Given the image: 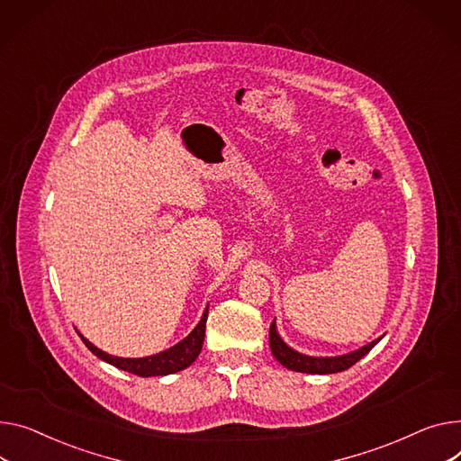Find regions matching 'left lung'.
<instances>
[{
    "label": "left lung",
    "mask_w": 461,
    "mask_h": 461,
    "mask_svg": "<svg viewBox=\"0 0 461 461\" xmlns=\"http://www.w3.org/2000/svg\"><path fill=\"white\" fill-rule=\"evenodd\" d=\"M382 339H375L373 343L365 345L350 354H343V356H333V357H315V356H305L300 354L296 350H293L291 347H287L284 343V339L280 337L278 330H276V321H272L270 324V331H268V345L272 350V356L278 359L284 366L296 373H308V375H333V373H341L350 369L354 363H357L365 354H369L373 350V347Z\"/></svg>",
    "instance_id": "1"
}]
</instances>
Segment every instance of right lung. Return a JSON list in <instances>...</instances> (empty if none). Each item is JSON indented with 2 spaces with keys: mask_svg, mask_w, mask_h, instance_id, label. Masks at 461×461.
<instances>
[{
  "mask_svg": "<svg viewBox=\"0 0 461 461\" xmlns=\"http://www.w3.org/2000/svg\"><path fill=\"white\" fill-rule=\"evenodd\" d=\"M209 308V305H207ZM203 312L200 322L196 324V328L185 337V339L179 341L177 345L170 347L168 350H163L159 354H153L148 357H118V356H111L104 350H100L98 347L92 345L88 339L79 333L81 341L86 345V348L98 356L100 359L118 366L122 371H128L131 375L148 378V376H167L177 371L187 369V366L198 357L202 345H203V337H205V321H207V310Z\"/></svg>",
  "mask_w": 461,
  "mask_h": 461,
  "instance_id": "add662e5",
  "label": "right lung"
}]
</instances>
